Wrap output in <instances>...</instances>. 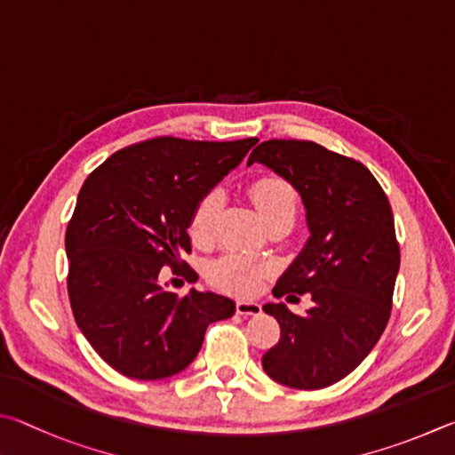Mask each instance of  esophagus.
<instances>
[{"instance_id": "obj_1", "label": "esophagus", "mask_w": 455, "mask_h": 455, "mask_svg": "<svg viewBox=\"0 0 455 455\" xmlns=\"http://www.w3.org/2000/svg\"><path fill=\"white\" fill-rule=\"evenodd\" d=\"M235 312L240 315H259L261 306L256 304V301H237Z\"/></svg>"}]
</instances>
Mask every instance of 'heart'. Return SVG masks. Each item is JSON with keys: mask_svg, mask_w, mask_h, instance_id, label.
Segmentation results:
<instances>
[{"mask_svg": "<svg viewBox=\"0 0 455 455\" xmlns=\"http://www.w3.org/2000/svg\"><path fill=\"white\" fill-rule=\"evenodd\" d=\"M250 197L256 204L258 213L264 226L267 221L282 215L293 218L298 210V194L290 181L280 175H261L250 186ZM221 207V191L210 189L197 199L189 220V235L196 243H205L212 240L215 220H218ZM269 274V266L261 261L237 256V253H226L210 264L207 275H210L215 288L226 290L235 296H250L259 288V283Z\"/></svg>", "mask_w": 455, "mask_h": 455, "instance_id": "heart-1", "label": "heart"}]
</instances>
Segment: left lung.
<instances>
[{
	"label": "left lung",
	"instance_id": "1",
	"mask_svg": "<svg viewBox=\"0 0 455 455\" xmlns=\"http://www.w3.org/2000/svg\"><path fill=\"white\" fill-rule=\"evenodd\" d=\"M253 162L299 191L309 228L306 248L277 280L274 296L309 293L314 301L306 315L283 304L264 306L282 333L261 365L277 384L328 387L365 360L392 314L400 269L392 205L362 162L315 141H261L248 165Z\"/></svg>",
	"mask_w": 455,
	"mask_h": 455
}]
</instances>
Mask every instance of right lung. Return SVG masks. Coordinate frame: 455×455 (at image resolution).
Returning <instances> with one entry per match:
<instances>
[{
  "mask_svg": "<svg viewBox=\"0 0 455 455\" xmlns=\"http://www.w3.org/2000/svg\"><path fill=\"white\" fill-rule=\"evenodd\" d=\"M258 138L196 141L172 135L133 143L87 175L68 223V293L77 328L116 371L164 379L186 370L207 325L235 304L218 293L162 288L164 266L189 280L191 212Z\"/></svg>",
  "mask_w": 455,
  "mask_h": 455,
  "instance_id": "right-lung-1",
  "label": "right lung"
}]
</instances>
